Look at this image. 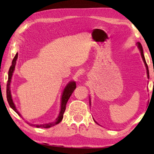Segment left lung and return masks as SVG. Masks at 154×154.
Instances as JSON below:
<instances>
[{
    "label": "left lung",
    "instance_id": "1",
    "mask_svg": "<svg viewBox=\"0 0 154 154\" xmlns=\"http://www.w3.org/2000/svg\"><path fill=\"white\" fill-rule=\"evenodd\" d=\"M137 45H138V48H139V50L140 51V54H141V56H142V58L143 60V62H144V63L145 64V66H146V69H147V77L149 78V70H148V66H147V64L146 63V61H145V56H144V54H143V49L142 48V45L141 44H140L139 42L137 43Z\"/></svg>",
    "mask_w": 154,
    "mask_h": 154
}]
</instances>
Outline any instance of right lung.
<instances>
[{
    "label": "right lung",
    "mask_w": 154,
    "mask_h": 154,
    "mask_svg": "<svg viewBox=\"0 0 154 154\" xmlns=\"http://www.w3.org/2000/svg\"><path fill=\"white\" fill-rule=\"evenodd\" d=\"M17 55H18L17 53L15 54V57L14 58V59H13L11 66H10L9 70L8 81H7V101H8L9 106H11V107L14 109V110L16 112V113L19 115L20 116H21V115L19 113V112L17 111L16 108H15V106L14 105V102H13L11 95V91H10V86H9L10 83H11L13 72H14L15 64H16ZM75 88H76V83H75V82H70L69 84L66 85V87L65 88V89L64 90L63 94H62V96L60 112L59 116L58 118H57V119H56L55 122H51V123L41 124V125H35V124L34 126H35L36 128H50L51 126H55V125L59 124L60 122L62 121V118H63V115H64L65 110H66V105L68 100H69L70 96H71L72 93L73 92V91L75 90ZM30 125H32V124H30Z\"/></svg>",
    "instance_id": "obj_1"
}]
</instances>
